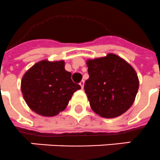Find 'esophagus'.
Returning a JSON list of instances; mask_svg holds the SVG:
<instances>
[{"label":"esophagus","mask_w":160,"mask_h":160,"mask_svg":"<svg viewBox=\"0 0 160 160\" xmlns=\"http://www.w3.org/2000/svg\"><path fill=\"white\" fill-rule=\"evenodd\" d=\"M79 85L81 86L82 89H83V87H84V81H81V82H80V83H79Z\"/></svg>","instance_id":"obj_1"}]
</instances>
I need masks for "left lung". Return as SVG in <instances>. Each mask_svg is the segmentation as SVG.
<instances>
[{"label": "left lung", "mask_w": 160, "mask_h": 160, "mask_svg": "<svg viewBox=\"0 0 160 160\" xmlns=\"http://www.w3.org/2000/svg\"><path fill=\"white\" fill-rule=\"evenodd\" d=\"M87 65L89 78L84 90L93 112L104 118L125 113L139 89V78L132 66L114 53L88 59Z\"/></svg>", "instance_id": "left-lung-1"}]
</instances>
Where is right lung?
Instances as JSON below:
<instances>
[{"mask_svg":"<svg viewBox=\"0 0 160 160\" xmlns=\"http://www.w3.org/2000/svg\"><path fill=\"white\" fill-rule=\"evenodd\" d=\"M63 60H42L33 65L21 80L23 98L30 109L43 116H54L67 107L78 84L64 68Z\"/></svg>","mask_w":160,"mask_h":160,"instance_id":"obj_1","label":"right lung"}]
</instances>
